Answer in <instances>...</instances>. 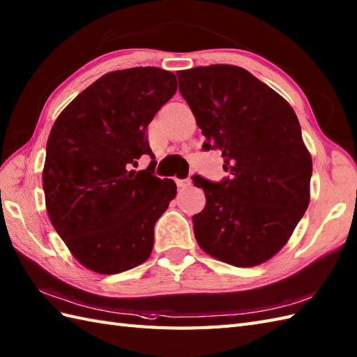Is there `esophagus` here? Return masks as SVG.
Wrapping results in <instances>:
<instances>
[{"instance_id":"obj_1","label":"esophagus","mask_w":357,"mask_h":357,"mask_svg":"<svg viewBox=\"0 0 357 357\" xmlns=\"http://www.w3.org/2000/svg\"><path fill=\"white\" fill-rule=\"evenodd\" d=\"M176 183L178 188H189L190 185H192V180H190L189 177L188 178H176Z\"/></svg>"}]
</instances>
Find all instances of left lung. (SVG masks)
Here are the masks:
<instances>
[{
    "label": "left lung",
    "instance_id": "left-lung-1",
    "mask_svg": "<svg viewBox=\"0 0 357 357\" xmlns=\"http://www.w3.org/2000/svg\"><path fill=\"white\" fill-rule=\"evenodd\" d=\"M178 89L218 149L221 183L192 177L206 206L192 216L199 248L233 266L266 262L284 247L310 202L312 158L298 118L282 95L234 65L178 71Z\"/></svg>",
    "mask_w": 357,
    "mask_h": 357
}]
</instances>
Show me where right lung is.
Instances as JSON below:
<instances>
[{
  "instance_id": "1",
  "label": "right lung",
  "mask_w": 357,
  "mask_h": 357,
  "mask_svg": "<svg viewBox=\"0 0 357 357\" xmlns=\"http://www.w3.org/2000/svg\"><path fill=\"white\" fill-rule=\"evenodd\" d=\"M177 91L160 68H130L100 77L68 104L51 128L42 181L50 221L71 255L98 274L144 264L154 224L177 194L153 176L146 127Z\"/></svg>"
}]
</instances>
